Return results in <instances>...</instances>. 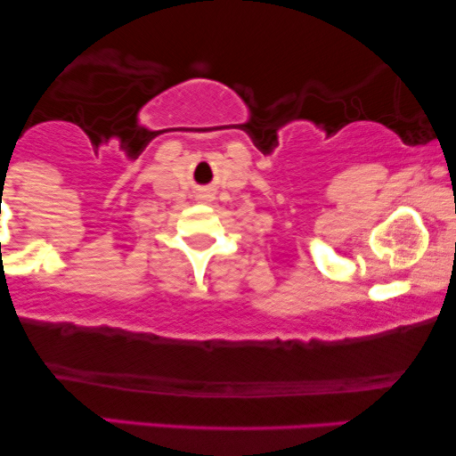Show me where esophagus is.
Masks as SVG:
<instances>
[{
	"mask_svg": "<svg viewBox=\"0 0 456 456\" xmlns=\"http://www.w3.org/2000/svg\"><path fill=\"white\" fill-rule=\"evenodd\" d=\"M197 199H199V203H211L214 201V195H211V192H203V195H199Z\"/></svg>",
	"mask_w": 456,
	"mask_h": 456,
	"instance_id": "esophagus-1",
	"label": "esophagus"
}]
</instances>
